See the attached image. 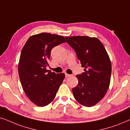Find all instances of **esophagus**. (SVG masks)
<instances>
[{"label": "esophagus", "mask_w": 130, "mask_h": 130, "mask_svg": "<svg viewBox=\"0 0 130 130\" xmlns=\"http://www.w3.org/2000/svg\"><path fill=\"white\" fill-rule=\"evenodd\" d=\"M71 75H70V74H65V77H70Z\"/></svg>", "instance_id": "obj_1"}]
</instances>
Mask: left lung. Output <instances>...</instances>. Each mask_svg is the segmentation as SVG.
Instances as JSON below:
<instances>
[{
  "instance_id": "obj_1",
  "label": "left lung",
  "mask_w": 130,
  "mask_h": 130,
  "mask_svg": "<svg viewBox=\"0 0 130 130\" xmlns=\"http://www.w3.org/2000/svg\"><path fill=\"white\" fill-rule=\"evenodd\" d=\"M67 42L75 51L84 72L77 75L78 83L72 89L76 100L84 106L97 104L109 87L112 66L102 43L96 37H66Z\"/></svg>"
}]
</instances>
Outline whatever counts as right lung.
<instances>
[{
  "instance_id": "obj_1",
  "label": "right lung",
  "mask_w": 130,
  "mask_h": 130,
  "mask_svg": "<svg viewBox=\"0 0 130 130\" xmlns=\"http://www.w3.org/2000/svg\"><path fill=\"white\" fill-rule=\"evenodd\" d=\"M65 42L63 36L43 32L31 36L22 48L19 77L26 95L37 106L51 103L65 78L64 73L56 74L46 68L52 49Z\"/></svg>"
}]
</instances>
